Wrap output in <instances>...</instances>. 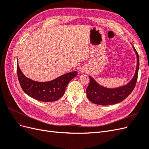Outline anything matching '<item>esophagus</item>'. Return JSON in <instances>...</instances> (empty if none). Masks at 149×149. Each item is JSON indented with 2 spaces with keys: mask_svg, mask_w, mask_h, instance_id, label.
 <instances>
[{
  "mask_svg": "<svg viewBox=\"0 0 149 149\" xmlns=\"http://www.w3.org/2000/svg\"><path fill=\"white\" fill-rule=\"evenodd\" d=\"M80 71L82 72V73H84V72L85 71V70L83 69V68H81V70H80Z\"/></svg>",
  "mask_w": 149,
  "mask_h": 149,
  "instance_id": "obj_1",
  "label": "esophagus"
}]
</instances>
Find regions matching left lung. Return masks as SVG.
Segmentation results:
<instances>
[{
  "label": "left lung",
  "instance_id": "obj_1",
  "mask_svg": "<svg viewBox=\"0 0 149 149\" xmlns=\"http://www.w3.org/2000/svg\"><path fill=\"white\" fill-rule=\"evenodd\" d=\"M132 46L137 57V66L135 74L131 80L127 84L122 86L109 88L98 84L89 76L90 82L86 89V94L90 101L99 105H112L123 101L131 93L137 82L139 68V55L134 46Z\"/></svg>",
  "mask_w": 149,
  "mask_h": 149
}]
</instances>
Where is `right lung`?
<instances>
[{"mask_svg": "<svg viewBox=\"0 0 149 149\" xmlns=\"http://www.w3.org/2000/svg\"><path fill=\"white\" fill-rule=\"evenodd\" d=\"M18 79L23 91L35 100L43 102L57 101L63 95L70 81L77 75L76 71L63 74L47 82H38L26 77L17 64Z\"/></svg>", "mask_w": 149, "mask_h": 149, "instance_id": "1", "label": "right lung"}]
</instances>
